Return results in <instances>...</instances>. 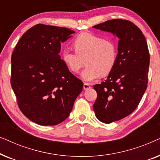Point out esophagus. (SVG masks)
Listing matches in <instances>:
<instances>
[{
    "label": "esophagus",
    "mask_w": 160,
    "mask_h": 160,
    "mask_svg": "<svg viewBox=\"0 0 160 160\" xmlns=\"http://www.w3.org/2000/svg\"><path fill=\"white\" fill-rule=\"evenodd\" d=\"M90 85H89L88 83H84V86H83V88H84V89H85V90H87V89H89V88H90Z\"/></svg>",
    "instance_id": "esophagus-1"
}]
</instances>
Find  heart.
<instances>
[{
	"label": "heart",
	"mask_w": 160,
	"mask_h": 160,
	"mask_svg": "<svg viewBox=\"0 0 160 160\" xmlns=\"http://www.w3.org/2000/svg\"><path fill=\"white\" fill-rule=\"evenodd\" d=\"M75 53L65 49L61 59L73 73H78L84 65L87 67L81 73L86 82H92L112 71L117 60V49L114 42L106 40L97 35L84 32L76 37L72 43Z\"/></svg>",
	"instance_id": "1"
}]
</instances>
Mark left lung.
Instances as JSON below:
<instances>
[{"instance_id":"obj_1","label":"left lung","mask_w":160,"mask_h":160,"mask_svg":"<svg viewBox=\"0 0 160 160\" xmlns=\"http://www.w3.org/2000/svg\"><path fill=\"white\" fill-rule=\"evenodd\" d=\"M93 28L119 39L114 68L105 82L94 86L96 117L109 124L128 117L138 106L147 88L149 52L143 32L130 21L111 19Z\"/></svg>"}]
</instances>
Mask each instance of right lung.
<instances>
[{"label":"right lung","instance_id":"1","mask_svg":"<svg viewBox=\"0 0 160 160\" xmlns=\"http://www.w3.org/2000/svg\"><path fill=\"white\" fill-rule=\"evenodd\" d=\"M73 30L38 25L21 37L12 55L11 84L20 111L30 121L43 126L66 119L83 82L62 61L61 43Z\"/></svg>","mask_w":160,"mask_h":160}]
</instances>
